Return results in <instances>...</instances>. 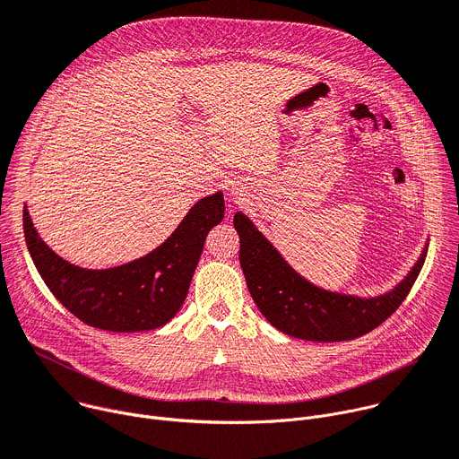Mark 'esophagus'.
<instances>
[{
  "mask_svg": "<svg viewBox=\"0 0 459 459\" xmlns=\"http://www.w3.org/2000/svg\"><path fill=\"white\" fill-rule=\"evenodd\" d=\"M230 192H232V195H234V199H241V192L236 188V186H232L230 188Z\"/></svg>",
  "mask_w": 459,
  "mask_h": 459,
  "instance_id": "34e87169",
  "label": "esophagus"
}]
</instances>
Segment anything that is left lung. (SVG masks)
I'll return each instance as SVG.
<instances>
[{
	"instance_id": "obj_1",
	"label": "left lung",
	"mask_w": 459,
	"mask_h": 459,
	"mask_svg": "<svg viewBox=\"0 0 459 459\" xmlns=\"http://www.w3.org/2000/svg\"><path fill=\"white\" fill-rule=\"evenodd\" d=\"M239 234V264L247 287L262 315L285 335L313 342L353 341L381 325L408 297L427 258L390 293L359 299L324 290L290 269L276 248L241 212L234 216Z\"/></svg>"
}]
</instances>
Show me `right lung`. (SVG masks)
<instances>
[{"label":"right lung","mask_w":459,"mask_h":459,"mask_svg":"<svg viewBox=\"0 0 459 459\" xmlns=\"http://www.w3.org/2000/svg\"><path fill=\"white\" fill-rule=\"evenodd\" d=\"M223 194L197 201L172 236L150 255L126 265L91 271L76 267L41 241L23 208V232L30 258L56 300L88 325L148 331L170 322L183 306L208 230L221 223Z\"/></svg>","instance_id":"obj_1"}]
</instances>
